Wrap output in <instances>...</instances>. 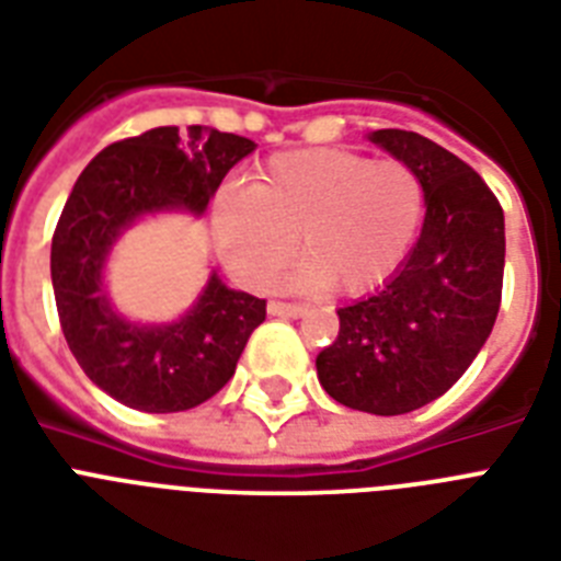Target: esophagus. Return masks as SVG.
<instances>
[{"label":"esophagus","mask_w":561,"mask_h":561,"mask_svg":"<svg viewBox=\"0 0 561 561\" xmlns=\"http://www.w3.org/2000/svg\"><path fill=\"white\" fill-rule=\"evenodd\" d=\"M304 312H307L304 304H284V300H272L270 304V314H275V318H300Z\"/></svg>","instance_id":"1"}]
</instances>
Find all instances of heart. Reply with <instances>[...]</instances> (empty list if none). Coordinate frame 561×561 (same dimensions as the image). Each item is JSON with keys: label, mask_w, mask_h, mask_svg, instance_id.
<instances>
[{"label": "heart", "mask_w": 561, "mask_h": 561, "mask_svg": "<svg viewBox=\"0 0 561 561\" xmlns=\"http://www.w3.org/2000/svg\"><path fill=\"white\" fill-rule=\"evenodd\" d=\"M424 220V183L404 160L341 148L275 154L249 192L215 201V240L243 286L263 289L300 252L286 289L360 295L390 280Z\"/></svg>", "instance_id": "1"}]
</instances>
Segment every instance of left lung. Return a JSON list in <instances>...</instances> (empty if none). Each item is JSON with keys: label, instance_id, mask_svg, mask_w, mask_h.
Masks as SVG:
<instances>
[{"label": "left lung", "instance_id": "1", "mask_svg": "<svg viewBox=\"0 0 561 561\" xmlns=\"http://www.w3.org/2000/svg\"><path fill=\"white\" fill-rule=\"evenodd\" d=\"M375 146L424 183V226L396 275L353 307L318 358L337 404L404 415L436 401L473 364L502 304L504 211L465 160L415 131L381 128Z\"/></svg>", "mask_w": 561, "mask_h": 561}]
</instances>
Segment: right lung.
I'll use <instances>...</instances> for the list:
<instances>
[{"label": "right lung", "instance_id": "obj_1", "mask_svg": "<svg viewBox=\"0 0 561 561\" xmlns=\"http://www.w3.org/2000/svg\"><path fill=\"white\" fill-rule=\"evenodd\" d=\"M238 134L188 125L151 128L111 142L85 165L50 243V280L65 341L82 373L142 413H180L226 387L266 321V300L229 289L211 272L180 321L134 323L111 307L103 270L111 247L142 215H203L229 169L252 154Z\"/></svg>", "mask_w": 561, "mask_h": 561}]
</instances>
